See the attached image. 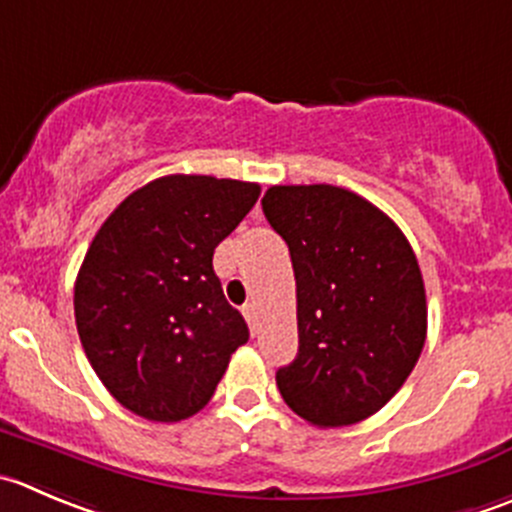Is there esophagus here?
<instances>
[{"label":"esophagus","mask_w":512,"mask_h":512,"mask_svg":"<svg viewBox=\"0 0 512 512\" xmlns=\"http://www.w3.org/2000/svg\"><path fill=\"white\" fill-rule=\"evenodd\" d=\"M242 315H245V320H247V325H250V330L255 332L257 330V310H255V305H245V307H242Z\"/></svg>","instance_id":"esophagus-1"}]
</instances>
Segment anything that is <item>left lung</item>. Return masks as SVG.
<instances>
[{"instance_id": "8db88e82", "label": "left lung", "mask_w": 512, "mask_h": 512, "mask_svg": "<svg viewBox=\"0 0 512 512\" xmlns=\"http://www.w3.org/2000/svg\"><path fill=\"white\" fill-rule=\"evenodd\" d=\"M287 242L300 347L277 370L282 400L317 428L370 418L408 380L428 335L418 257L365 197L332 185H275L262 197Z\"/></svg>"}]
</instances>
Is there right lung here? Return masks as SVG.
<instances>
[{"label":"right lung","instance_id":"right-lung-1","mask_svg":"<svg viewBox=\"0 0 512 512\" xmlns=\"http://www.w3.org/2000/svg\"><path fill=\"white\" fill-rule=\"evenodd\" d=\"M260 185L167 175L132 192L94 235L77 282L84 355L112 398L155 423L200 413L250 330L212 270Z\"/></svg>","mask_w":512,"mask_h":512}]
</instances>
